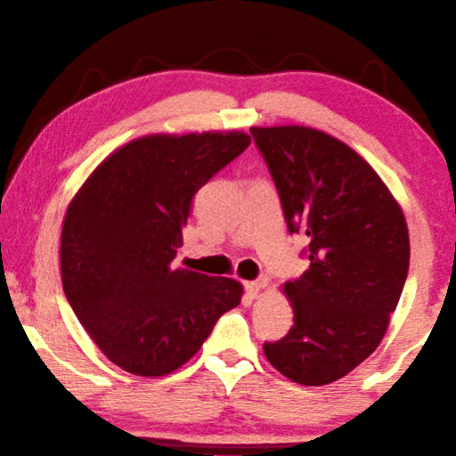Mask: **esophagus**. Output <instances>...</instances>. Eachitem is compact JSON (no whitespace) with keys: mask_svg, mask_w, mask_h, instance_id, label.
I'll list each match as a JSON object with an SVG mask.
<instances>
[{"mask_svg":"<svg viewBox=\"0 0 456 456\" xmlns=\"http://www.w3.org/2000/svg\"><path fill=\"white\" fill-rule=\"evenodd\" d=\"M266 287V281L265 279H260V281H252V282H246V293H248V297H258L260 295V290H263Z\"/></svg>","mask_w":456,"mask_h":456,"instance_id":"esophagus-1","label":"esophagus"}]
</instances>
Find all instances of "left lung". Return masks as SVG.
I'll use <instances>...</instances> for the list:
<instances>
[{
    "instance_id": "left-lung-1",
    "label": "left lung",
    "mask_w": 456,
    "mask_h": 456,
    "mask_svg": "<svg viewBox=\"0 0 456 456\" xmlns=\"http://www.w3.org/2000/svg\"><path fill=\"white\" fill-rule=\"evenodd\" d=\"M290 232L309 238L311 265L285 282L295 325L265 343L266 360L303 386L347 376L384 339L408 277L404 212L352 147L303 125L252 126Z\"/></svg>"
}]
</instances>
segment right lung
<instances>
[{"label":"right lung","mask_w":456,"mask_h":456,"mask_svg":"<svg viewBox=\"0 0 456 456\" xmlns=\"http://www.w3.org/2000/svg\"><path fill=\"white\" fill-rule=\"evenodd\" d=\"M250 145L242 131L145 135L118 147L72 198L60 271L72 311L101 352L143 378L191 360L244 289L175 268L191 198Z\"/></svg>","instance_id":"1"}]
</instances>
